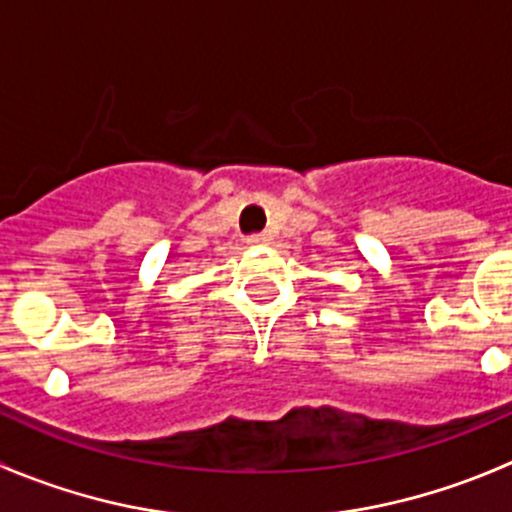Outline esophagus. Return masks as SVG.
<instances>
[{
  "label": "esophagus",
  "instance_id": "34e87169",
  "mask_svg": "<svg viewBox=\"0 0 512 512\" xmlns=\"http://www.w3.org/2000/svg\"><path fill=\"white\" fill-rule=\"evenodd\" d=\"M247 242H250V245H267V235H262V232H257V235H250L247 237Z\"/></svg>",
  "mask_w": 512,
  "mask_h": 512
}]
</instances>
